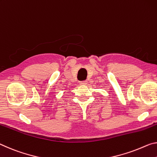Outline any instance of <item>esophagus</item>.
I'll list each match as a JSON object with an SVG mask.
<instances>
[{"label":"esophagus","mask_w":157,"mask_h":157,"mask_svg":"<svg viewBox=\"0 0 157 157\" xmlns=\"http://www.w3.org/2000/svg\"><path fill=\"white\" fill-rule=\"evenodd\" d=\"M87 83V81H81L80 82V85H82V86H85V85H86Z\"/></svg>","instance_id":"esophagus-1"}]
</instances>
